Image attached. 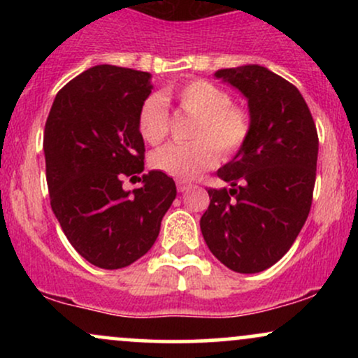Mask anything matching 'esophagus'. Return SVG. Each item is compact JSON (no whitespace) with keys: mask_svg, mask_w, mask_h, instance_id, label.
I'll list each match as a JSON object with an SVG mask.
<instances>
[{"mask_svg":"<svg viewBox=\"0 0 358 358\" xmlns=\"http://www.w3.org/2000/svg\"><path fill=\"white\" fill-rule=\"evenodd\" d=\"M192 187V183H188V182H185V180H178V182H176V188H178V192H187L188 188Z\"/></svg>","mask_w":358,"mask_h":358,"instance_id":"34e87169","label":"esophagus"}]
</instances>
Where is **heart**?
<instances>
[{
	"mask_svg": "<svg viewBox=\"0 0 358 358\" xmlns=\"http://www.w3.org/2000/svg\"><path fill=\"white\" fill-rule=\"evenodd\" d=\"M173 99L195 117L190 129L193 141L171 143L155 151L151 165L176 180H193L222 159H231L248 143L250 116L248 109L231 102V94L210 80L193 79L165 94L150 96L139 109V133L150 145H159L170 133L166 102Z\"/></svg>",
	"mask_w": 358,
	"mask_h": 358,
	"instance_id": "b5f03b06",
	"label": "heart"
}]
</instances>
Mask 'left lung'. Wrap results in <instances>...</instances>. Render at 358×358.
<instances>
[{
  "instance_id": "8db88e82",
  "label": "left lung",
  "mask_w": 358,
  "mask_h": 358,
  "mask_svg": "<svg viewBox=\"0 0 358 358\" xmlns=\"http://www.w3.org/2000/svg\"><path fill=\"white\" fill-rule=\"evenodd\" d=\"M215 77L248 97L250 134L217 171L232 188H208L210 205L200 229L222 264L261 273L289 250L310 213L318 133L299 90L268 69H222Z\"/></svg>"
}]
</instances>
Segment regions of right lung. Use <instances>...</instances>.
<instances>
[{"label": "right lung", "mask_w": 358, "mask_h": 358, "mask_svg": "<svg viewBox=\"0 0 358 358\" xmlns=\"http://www.w3.org/2000/svg\"><path fill=\"white\" fill-rule=\"evenodd\" d=\"M150 77L96 65L59 90L45 124L52 210L73 249L101 269L145 256L176 196L173 178L158 170L143 175L133 192L122 188V176L145 170L138 116Z\"/></svg>", "instance_id": "1"}]
</instances>
